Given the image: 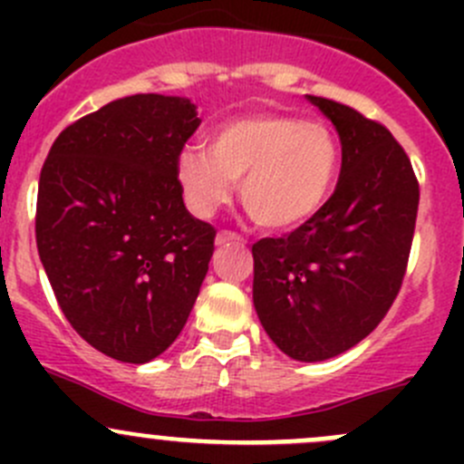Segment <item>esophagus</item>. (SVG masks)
<instances>
[{"instance_id": "esophagus-1", "label": "esophagus", "mask_w": 464, "mask_h": 464, "mask_svg": "<svg viewBox=\"0 0 464 464\" xmlns=\"http://www.w3.org/2000/svg\"><path fill=\"white\" fill-rule=\"evenodd\" d=\"M215 242H218V245H228V242H245V240H242V236H237V233L233 231H219L218 237H215Z\"/></svg>"}]
</instances>
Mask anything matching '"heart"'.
<instances>
[{"label": "heart", "mask_w": 464, "mask_h": 464, "mask_svg": "<svg viewBox=\"0 0 464 464\" xmlns=\"http://www.w3.org/2000/svg\"><path fill=\"white\" fill-rule=\"evenodd\" d=\"M339 168V145L316 121L285 114H246L218 125L204 143L177 159L186 202L202 218L231 199L242 179L246 213L265 228H292L325 202Z\"/></svg>", "instance_id": "heart-1"}]
</instances>
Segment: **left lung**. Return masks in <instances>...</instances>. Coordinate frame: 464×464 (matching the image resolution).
I'll return each mask as SVG.
<instances>
[{
	"instance_id": "8db88e82",
	"label": "left lung",
	"mask_w": 464,
	"mask_h": 464,
	"mask_svg": "<svg viewBox=\"0 0 464 464\" xmlns=\"http://www.w3.org/2000/svg\"><path fill=\"white\" fill-rule=\"evenodd\" d=\"M307 98L339 132V181L307 222L251 246L254 305L285 354L323 362L366 339L400 294L420 184L386 125L343 102Z\"/></svg>"
}]
</instances>
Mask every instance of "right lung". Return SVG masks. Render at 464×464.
Wrapping results in <instances>:
<instances>
[{"mask_svg": "<svg viewBox=\"0 0 464 464\" xmlns=\"http://www.w3.org/2000/svg\"><path fill=\"white\" fill-rule=\"evenodd\" d=\"M199 123L190 101L134 93L67 125L42 166L35 242L55 301L119 362L179 336L208 271L218 231L186 210L177 175Z\"/></svg>", "mask_w": 464, "mask_h": 464, "instance_id": "add662e5", "label": "right lung"}]
</instances>
